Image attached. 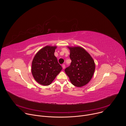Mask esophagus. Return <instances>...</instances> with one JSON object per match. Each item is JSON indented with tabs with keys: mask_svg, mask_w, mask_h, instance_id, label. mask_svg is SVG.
I'll list each match as a JSON object with an SVG mask.
<instances>
[{
	"mask_svg": "<svg viewBox=\"0 0 126 126\" xmlns=\"http://www.w3.org/2000/svg\"><path fill=\"white\" fill-rule=\"evenodd\" d=\"M62 68H63V69H64L65 68V64H63V65H62Z\"/></svg>",
	"mask_w": 126,
	"mask_h": 126,
	"instance_id": "esophagus-1",
	"label": "esophagus"
}]
</instances>
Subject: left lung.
Listing matches in <instances>:
<instances>
[{"instance_id": "left-lung-1", "label": "left lung", "mask_w": 126, "mask_h": 126, "mask_svg": "<svg viewBox=\"0 0 126 126\" xmlns=\"http://www.w3.org/2000/svg\"><path fill=\"white\" fill-rule=\"evenodd\" d=\"M72 61L65 69L71 83L77 87L87 84L91 80L95 70V63L90 54L80 46H67Z\"/></svg>"}]
</instances>
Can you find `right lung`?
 Here are the masks:
<instances>
[{
    "instance_id": "right-lung-1",
    "label": "right lung",
    "mask_w": 126,
    "mask_h": 126,
    "mask_svg": "<svg viewBox=\"0 0 126 126\" xmlns=\"http://www.w3.org/2000/svg\"><path fill=\"white\" fill-rule=\"evenodd\" d=\"M56 48V46H46L37 52L32 60V74L42 85L51 84L62 69L54 55Z\"/></svg>"
}]
</instances>
